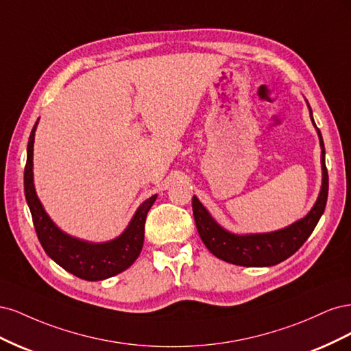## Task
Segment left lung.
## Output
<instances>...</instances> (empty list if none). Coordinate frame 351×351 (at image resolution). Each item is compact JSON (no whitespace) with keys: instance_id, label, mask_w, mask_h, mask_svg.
I'll list each match as a JSON object with an SVG mask.
<instances>
[{"instance_id":"left-lung-1","label":"left lung","mask_w":351,"mask_h":351,"mask_svg":"<svg viewBox=\"0 0 351 351\" xmlns=\"http://www.w3.org/2000/svg\"><path fill=\"white\" fill-rule=\"evenodd\" d=\"M307 108L311 112V120L319 136L321 145V167H322V186L319 196H317L313 208L307 212L302 219L293 222L291 226L271 231V232H256V234H234L212 218L208 209L200 204L199 199L193 196V217L196 228L202 241L205 243L208 250L215 254L217 258L240 267H272L287 258H290L299 250L303 243L309 239L315 230L317 221L321 219L328 199V171L325 167V147L322 134L317 129L312 108L306 101Z\"/></svg>"}]
</instances>
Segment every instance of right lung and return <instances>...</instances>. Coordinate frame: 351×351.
<instances>
[{
  "label": "right lung",
  "mask_w": 351,
  "mask_h": 351,
  "mask_svg": "<svg viewBox=\"0 0 351 351\" xmlns=\"http://www.w3.org/2000/svg\"><path fill=\"white\" fill-rule=\"evenodd\" d=\"M38 121L29 136L25 167V196L38 239L48 256L67 272L86 281L107 280L130 268L139 256L145 239V221L158 195L146 199L137 208L129 226L119 237L92 243L73 237L60 230L49 218L36 195L34 183V142Z\"/></svg>",
  "instance_id": "add662e5"
}]
</instances>
